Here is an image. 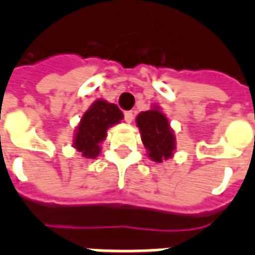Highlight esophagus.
Segmentation results:
<instances>
[{
    "instance_id": "34e87169",
    "label": "esophagus",
    "mask_w": 255,
    "mask_h": 255,
    "mask_svg": "<svg viewBox=\"0 0 255 255\" xmlns=\"http://www.w3.org/2000/svg\"><path fill=\"white\" fill-rule=\"evenodd\" d=\"M124 120L127 123H131L133 120V112L132 111H126L124 112Z\"/></svg>"
}]
</instances>
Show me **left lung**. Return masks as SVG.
I'll list each match as a JSON object with an SVG mask.
<instances>
[{
  "label": "left lung",
  "mask_w": 255,
  "mask_h": 255,
  "mask_svg": "<svg viewBox=\"0 0 255 255\" xmlns=\"http://www.w3.org/2000/svg\"><path fill=\"white\" fill-rule=\"evenodd\" d=\"M136 124L150 158L155 162L171 158L175 150V135L168 119L155 108L139 113Z\"/></svg>",
  "instance_id": "obj_1"
}]
</instances>
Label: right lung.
<instances>
[{
  "instance_id": "obj_1",
  "label": "right lung",
  "mask_w": 255,
  "mask_h": 255,
  "mask_svg": "<svg viewBox=\"0 0 255 255\" xmlns=\"http://www.w3.org/2000/svg\"><path fill=\"white\" fill-rule=\"evenodd\" d=\"M122 119V111L115 104L102 100L95 101L80 120L73 146L86 158H95L100 154V143L106 138L108 128L117 124Z\"/></svg>"
}]
</instances>
